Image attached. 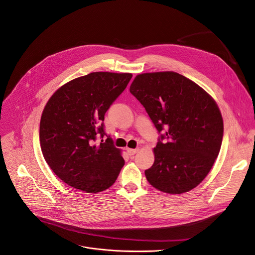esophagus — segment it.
<instances>
[{
	"instance_id": "esophagus-1",
	"label": "esophagus",
	"mask_w": 255,
	"mask_h": 255,
	"mask_svg": "<svg viewBox=\"0 0 255 255\" xmlns=\"http://www.w3.org/2000/svg\"><path fill=\"white\" fill-rule=\"evenodd\" d=\"M138 150V148H127V152L129 155H134L135 153H137Z\"/></svg>"
}]
</instances>
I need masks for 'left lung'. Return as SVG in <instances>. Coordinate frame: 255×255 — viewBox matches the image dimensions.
<instances>
[{
  "label": "left lung",
  "mask_w": 255,
  "mask_h": 255,
  "mask_svg": "<svg viewBox=\"0 0 255 255\" xmlns=\"http://www.w3.org/2000/svg\"><path fill=\"white\" fill-rule=\"evenodd\" d=\"M130 93L163 133L153 148L154 162L144 171L148 183L172 195L196 188L212 168L222 143L223 118L215 101L173 71L139 74Z\"/></svg>",
  "instance_id": "left-lung-1"
}]
</instances>
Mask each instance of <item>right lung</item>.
I'll use <instances>...</instances> for the list:
<instances>
[{
  "mask_svg": "<svg viewBox=\"0 0 255 255\" xmlns=\"http://www.w3.org/2000/svg\"><path fill=\"white\" fill-rule=\"evenodd\" d=\"M131 78V73L92 72L61 86L48 101L40 121L41 149L68 186L95 194L116 181L125 163L121 150L110 136L95 141L107 135L105 114Z\"/></svg>",
  "mask_w": 255,
  "mask_h": 255,
  "instance_id": "right-lung-1",
  "label": "right lung"
}]
</instances>
